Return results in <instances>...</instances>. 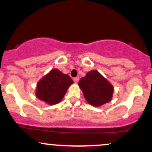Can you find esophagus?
<instances>
[{
  "label": "esophagus",
  "instance_id": "1",
  "mask_svg": "<svg viewBox=\"0 0 152 152\" xmlns=\"http://www.w3.org/2000/svg\"><path fill=\"white\" fill-rule=\"evenodd\" d=\"M74 81L75 83H78V81H79V78H78V77L74 78Z\"/></svg>",
  "mask_w": 152,
  "mask_h": 152
}]
</instances>
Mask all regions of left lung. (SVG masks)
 I'll return each mask as SVG.
<instances>
[{"label":"left lung","instance_id":"1","mask_svg":"<svg viewBox=\"0 0 152 152\" xmlns=\"http://www.w3.org/2000/svg\"><path fill=\"white\" fill-rule=\"evenodd\" d=\"M78 85L86 100L92 106H102L112 98V85L97 71L87 73L86 76L80 79Z\"/></svg>","mask_w":152,"mask_h":152}]
</instances>
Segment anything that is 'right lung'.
I'll use <instances>...</instances> for the list:
<instances>
[{
    "label": "right lung",
    "mask_w": 152,
    "mask_h": 152,
    "mask_svg": "<svg viewBox=\"0 0 152 152\" xmlns=\"http://www.w3.org/2000/svg\"><path fill=\"white\" fill-rule=\"evenodd\" d=\"M73 81L67 74L52 69L37 84L36 96L50 105L60 102Z\"/></svg>",
    "instance_id": "obj_1"
}]
</instances>
